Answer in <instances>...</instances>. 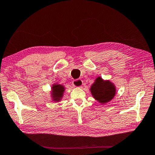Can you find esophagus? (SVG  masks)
I'll return each mask as SVG.
<instances>
[{"label":"esophagus","mask_w":155,"mask_h":155,"mask_svg":"<svg viewBox=\"0 0 155 155\" xmlns=\"http://www.w3.org/2000/svg\"><path fill=\"white\" fill-rule=\"evenodd\" d=\"M72 85L76 87H81L83 85V81L81 79L74 80L72 83Z\"/></svg>","instance_id":"1"}]
</instances>
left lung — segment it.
<instances>
[{"label":"left lung","instance_id":"left-lung-1","mask_svg":"<svg viewBox=\"0 0 155 155\" xmlns=\"http://www.w3.org/2000/svg\"><path fill=\"white\" fill-rule=\"evenodd\" d=\"M90 92L95 100L100 104H105L114 99L116 94V87L109 80L105 81L99 77L91 85Z\"/></svg>","mask_w":155,"mask_h":155}]
</instances>
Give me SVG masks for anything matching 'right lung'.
I'll return each mask as SVG.
<instances>
[{"instance_id": "1", "label": "right lung", "mask_w": 155, "mask_h": 155, "mask_svg": "<svg viewBox=\"0 0 155 155\" xmlns=\"http://www.w3.org/2000/svg\"><path fill=\"white\" fill-rule=\"evenodd\" d=\"M65 88L63 85L58 84V83H54L51 87V100L54 102L61 101L64 94Z\"/></svg>"}]
</instances>
